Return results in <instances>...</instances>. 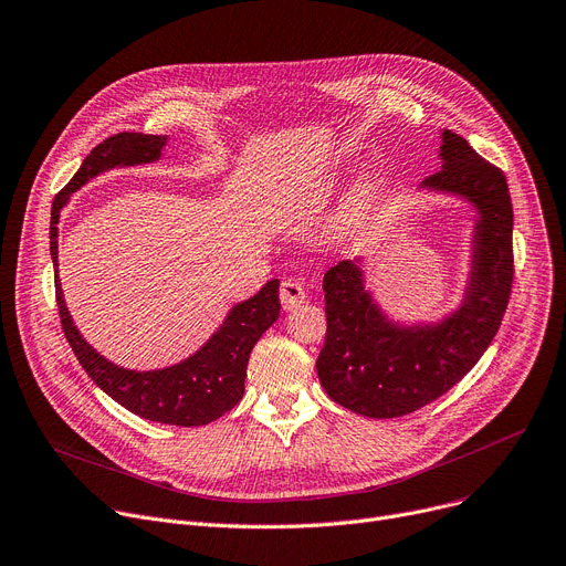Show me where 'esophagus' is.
Masks as SVG:
<instances>
[{"label":"esophagus","mask_w":566,"mask_h":566,"mask_svg":"<svg viewBox=\"0 0 566 566\" xmlns=\"http://www.w3.org/2000/svg\"><path fill=\"white\" fill-rule=\"evenodd\" d=\"M280 301H282V307L284 310H293L298 307L303 301H305V289L301 282L295 280H284L280 284Z\"/></svg>","instance_id":"1"}]
</instances>
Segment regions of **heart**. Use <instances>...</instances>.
<instances>
[{
  "instance_id": "heart-1",
  "label": "heart",
  "mask_w": 566,
  "mask_h": 566,
  "mask_svg": "<svg viewBox=\"0 0 566 566\" xmlns=\"http://www.w3.org/2000/svg\"><path fill=\"white\" fill-rule=\"evenodd\" d=\"M378 190H380V178L378 176H374V174L363 176L360 181L348 190V195L344 199L342 216H339L342 224L344 227L358 224L371 211V206L378 197Z\"/></svg>"
}]
</instances>
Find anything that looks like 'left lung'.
<instances>
[{
  "label": "left lung",
  "mask_w": 566,
  "mask_h": 566,
  "mask_svg": "<svg viewBox=\"0 0 566 566\" xmlns=\"http://www.w3.org/2000/svg\"><path fill=\"white\" fill-rule=\"evenodd\" d=\"M440 158L442 169L422 186L457 192L480 211L463 307L433 328H399L371 303L353 261H339L323 277L328 333L316 360L318 380L333 401L367 418H401L454 388L478 365L510 305L514 208L507 178L452 130L442 133Z\"/></svg>",
  "instance_id": "obj_1"
}]
</instances>
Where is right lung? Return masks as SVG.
Instances as JSON below:
<instances>
[{
  "label": "right lung",
  "instance_id": "right-lung-1",
  "mask_svg": "<svg viewBox=\"0 0 566 566\" xmlns=\"http://www.w3.org/2000/svg\"><path fill=\"white\" fill-rule=\"evenodd\" d=\"M165 135L118 133L103 139L75 171L64 190H59L52 201L50 220V254L56 268V222L69 197L82 188L88 178L116 167L137 165L160 158ZM54 293L62 331L80 360L82 369L92 376L103 392L116 403L144 420L174 424V427H201L213 422L231 410L245 392L248 360L259 337L271 328L280 316V282L271 280L250 301L235 305L222 328L199 348L192 358L160 371H128L107 363L88 346L66 310L62 284L54 271Z\"/></svg>",
  "mask_w": 566,
  "mask_h": 566
}]
</instances>
